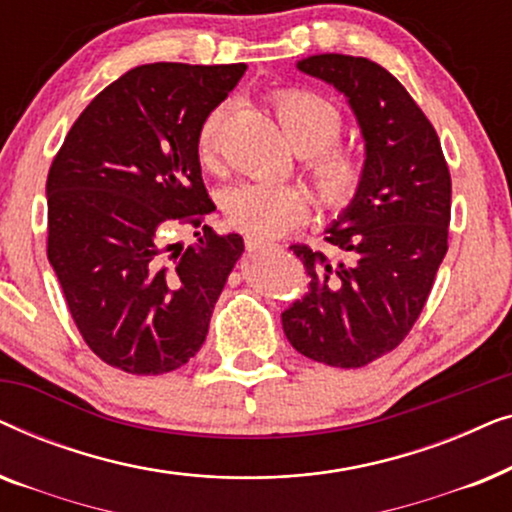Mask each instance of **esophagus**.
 <instances>
[{"label": "esophagus", "mask_w": 512, "mask_h": 512, "mask_svg": "<svg viewBox=\"0 0 512 512\" xmlns=\"http://www.w3.org/2000/svg\"><path fill=\"white\" fill-rule=\"evenodd\" d=\"M244 244H247V251H261L268 247V240H263V237H256V235H247Z\"/></svg>", "instance_id": "esophagus-1"}]
</instances>
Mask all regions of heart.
<instances>
[{
    "label": "heart",
    "mask_w": 512,
    "mask_h": 512,
    "mask_svg": "<svg viewBox=\"0 0 512 512\" xmlns=\"http://www.w3.org/2000/svg\"><path fill=\"white\" fill-rule=\"evenodd\" d=\"M277 116L300 156H314L310 172L317 198L324 207H347L359 193L363 163L347 151H328L342 135V116L324 97L307 90H284L275 97ZM226 107H216L202 121L198 135V158L205 167L216 165V149ZM228 221L256 237H279L303 219L307 212L305 193L296 186L242 181L230 188L223 200Z\"/></svg>",
    "instance_id": "obj_1"
}]
</instances>
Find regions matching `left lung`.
I'll return each instance as SVG.
<instances>
[{
  "label": "left lung",
  "instance_id": "1",
  "mask_svg": "<svg viewBox=\"0 0 512 512\" xmlns=\"http://www.w3.org/2000/svg\"><path fill=\"white\" fill-rule=\"evenodd\" d=\"M345 100L363 139V181L326 228L333 256L293 244L307 293L282 312L307 359L361 368L403 342L447 254L452 181L440 139L396 76L368 58L319 53L296 62Z\"/></svg>",
  "mask_w": 512,
  "mask_h": 512
}]
</instances>
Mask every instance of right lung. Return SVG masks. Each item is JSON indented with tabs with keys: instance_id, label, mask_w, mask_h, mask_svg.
I'll use <instances>...</instances> for the list:
<instances>
[{
	"instance_id": "add662e5",
	"label": "right lung",
	"mask_w": 512,
	"mask_h": 512,
	"mask_svg": "<svg viewBox=\"0 0 512 512\" xmlns=\"http://www.w3.org/2000/svg\"><path fill=\"white\" fill-rule=\"evenodd\" d=\"M247 72L153 62L125 72L83 109L46 181L48 263L86 345L130 375H163L198 354L230 270L237 233L179 225L214 212L202 184V121Z\"/></svg>"
}]
</instances>
